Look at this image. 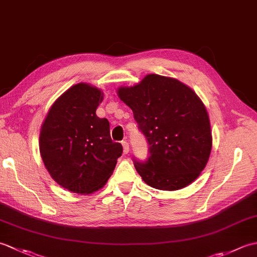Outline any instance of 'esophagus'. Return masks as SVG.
<instances>
[{"mask_svg":"<svg viewBox=\"0 0 257 257\" xmlns=\"http://www.w3.org/2000/svg\"><path fill=\"white\" fill-rule=\"evenodd\" d=\"M122 148H123V154L127 155L130 148H129V144L127 143V141H122Z\"/></svg>","mask_w":257,"mask_h":257,"instance_id":"esophagus-1","label":"esophagus"}]
</instances>
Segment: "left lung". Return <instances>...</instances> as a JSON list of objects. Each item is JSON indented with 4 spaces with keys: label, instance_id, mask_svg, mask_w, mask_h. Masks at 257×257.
<instances>
[{
    "label": "left lung",
    "instance_id": "1",
    "mask_svg": "<svg viewBox=\"0 0 257 257\" xmlns=\"http://www.w3.org/2000/svg\"><path fill=\"white\" fill-rule=\"evenodd\" d=\"M118 97L132 108L149 144L146 161L135 168L150 187L176 191L188 187L203 171L212 149V132L204 103L192 88L166 76L149 74Z\"/></svg>",
    "mask_w": 257,
    "mask_h": 257
}]
</instances>
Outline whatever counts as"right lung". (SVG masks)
Here are the masks:
<instances>
[{"instance_id": "1", "label": "right lung", "mask_w": 257, "mask_h": 257, "mask_svg": "<svg viewBox=\"0 0 257 257\" xmlns=\"http://www.w3.org/2000/svg\"><path fill=\"white\" fill-rule=\"evenodd\" d=\"M102 99L97 87L76 84L57 98L42 124L43 162L54 181L70 192L101 189L122 154V146L110 138L108 120L96 114Z\"/></svg>"}]
</instances>
